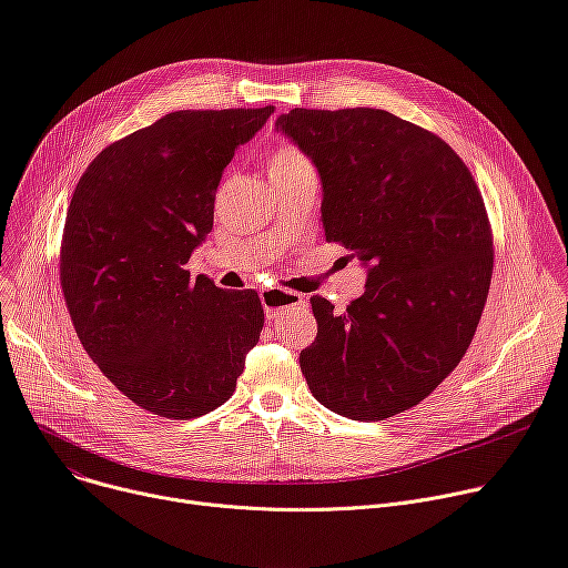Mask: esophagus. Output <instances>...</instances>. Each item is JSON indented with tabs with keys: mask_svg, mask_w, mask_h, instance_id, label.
I'll return each instance as SVG.
<instances>
[{
	"mask_svg": "<svg viewBox=\"0 0 568 568\" xmlns=\"http://www.w3.org/2000/svg\"><path fill=\"white\" fill-rule=\"evenodd\" d=\"M261 301H263V307H265V313H267V320H274V317L283 315L287 307L301 305L303 296L296 294V292H290V290L272 287V290H263L261 292Z\"/></svg>",
	"mask_w": 568,
	"mask_h": 568,
	"instance_id": "obj_1",
	"label": "esophagus"
}]
</instances>
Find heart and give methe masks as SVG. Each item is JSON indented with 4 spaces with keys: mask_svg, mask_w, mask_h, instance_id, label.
Returning a JSON list of instances; mask_svg holds the SVG:
<instances>
[{
    "mask_svg": "<svg viewBox=\"0 0 568 568\" xmlns=\"http://www.w3.org/2000/svg\"><path fill=\"white\" fill-rule=\"evenodd\" d=\"M270 179L281 174H298V172H313L311 161L294 144H281L270 153Z\"/></svg>",
    "mask_w": 568,
    "mask_h": 568,
    "instance_id": "obj_1",
    "label": "heart"
}]
</instances>
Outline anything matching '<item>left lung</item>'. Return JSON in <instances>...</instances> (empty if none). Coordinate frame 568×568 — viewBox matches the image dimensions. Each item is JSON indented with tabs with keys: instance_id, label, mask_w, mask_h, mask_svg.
<instances>
[{
	"instance_id": "8db88e82",
	"label": "left lung",
	"mask_w": 568,
	"mask_h": 568,
	"mask_svg": "<svg viewBox=\"0 0 568 568\" xmlns=\"http://www.w3.org/2000/svg\"><path fill=\"white\" fill-rule=\"evenodd\" d=\"M276 131L320 172L326 240L367 267L346 313L313 298L301 372L335 415L383 422L424 400L474 339L494 267L485 201L442 138L387 111L292 109Z\"/></svg>"
}]
</instances>
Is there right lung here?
Instances as JSON below:
<instances>
[{"label": "right lung", "instance_id": "obj_1", "mask_svg": "<svg viewBox=\"0 0 568 568\" xmlns=\"http://www.w3.org/2000/svg\"><path fill=\"white\" fill-rule=\"evenodd\" d=\"M274 106L176 111L111 146L72 194L61 285L77 335L124 396L168 419L226 403L265 313L255 292L185 270L213 231L215 192Z\"/></svg>", "mask_w": 568, "mask_h": 568}]
</instances>
